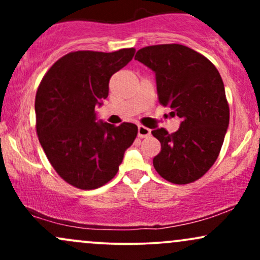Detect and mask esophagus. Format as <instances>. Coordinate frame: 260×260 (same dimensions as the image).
Here are the masks:
<instances>
[{"instance_id": "esophagus-1", "label": "esophagus", "mask_w": 260, "mask_h": 260, "mask_svg": "<svg viewBox=\"0 0 260 260\" xmlns=\"http://www.w3.org/2000/svg\"><path fill=\"white\" fill-rule=\"evenodd\" d=\"M150 136V129L144 126H138V137L140 138H145V137Z\"/></svg>"}]
</instances>
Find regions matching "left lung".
<instances>
[{
    "mask_svg": "<svg viewBox=\"0 0 260 260\" xmlns=\"http://www.w3.org/2000/svg\"><path fill=\"white\" fill-rule=\"evenodd\" d=\"M134 59L155 72L159 103L181 118L178 131H151L161 143L153 165L161 177L187 184L214 165L230 121V109L219 71L205 56L180 44L138 50Z\"/></svg>",
    "mask_w": 260,
    "mask_h": 260,
    "instance_id": "1",
    "label": "left lung"
}]
</instances>
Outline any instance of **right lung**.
<instances>
[{
  "label": "right lung",
  "instance_id": "right-lung-1",
  "mask_svg": "<svg viewBox=\"0 0 260 260\" xmlns=\"http://www.w3.org/2000/svg\"><path fill=\"white\" fill-rule=\"evenodd\" d=\"M136 50L74 51L51 66L35 96L37 133L47 159L62 180L79 189H95L111 181L132 145L138 127L123 122H96L95 106L109 95L113 73Z\"/></svg>",
  "mask_w": 260,
  "mask_h": 260
}]
</instances>
